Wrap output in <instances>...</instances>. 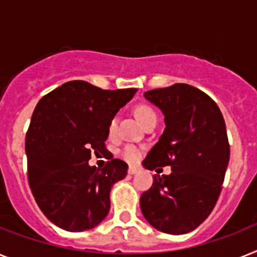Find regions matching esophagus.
Instances as JSON below:
<instances>
[{"mask_svg":"<svg viewBox=\"0 0 257 257\" xmlns=\"http://www.w3.org/2000/svg\"><path fill=\"white\" fill-rule=\"evenodd\" d=\"M136 173H139V169L136 168V166H129L128 174H131V176H135Z\"/></svg>","mask_w":257,"mask_h":257,"instance_id":"obj_1","label":"esophagus"}]
</instances>
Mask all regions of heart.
Masks as SVG:
<instances>
[{
    "mask_svg": "<svg viewBox=\"0 0 257 257\" xmlns=\"http://www.w3.org/2000/svg\"><path fill=\"white\" fill-rule=\"evenodd\" d=\"M136 113V117L139 118V121L141 122V124H145V122L149 120V118L152 117H156V112H154L153 109L150 107H148V105H139V107L136 108L135 110ZM114 128H116V118H112L109 122V132L113 133ZM121 156L124 160H126V161L129 162H135L137 161L140 158V156H141V153H140V149L137 147H135V145H126V147L122 149L121 152Z\"/></svg>",
    "mask_w": 257,
    "mask_h": 257,
    "instance_id": "1",
    "label": "heart"
}]
</instances>
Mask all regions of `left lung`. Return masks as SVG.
<instances>
[{
	"label": "left lung",
	"mask_w": 257,
	"mask_h": 257,
	"mask_svg": "<svg viewBox=\"0 0 257 257\" xmlns=\"http://www.w3.org/2000/svg\"><path fill=\"white\" fill-rule=\"evenodd\" d=\"M144 96L162 112L165 131L143 166H170L172 173L153 177L140 207L156 230L187 233L211 214L222 190L230 161L224 118L210 96L185 83Z\"/></svg>",
	"instance_id": "left-lung-1"
}]
</instances>
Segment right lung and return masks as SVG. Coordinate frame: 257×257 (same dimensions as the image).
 <instances>
[{"label":"right lung","mask_w":257,"mask_h":257,"mask_svg":"<svg viewBox=\"0 0 257 257\" xmlns=\"http://www.w3.org/2000/svg\"><path fill=\"white\" fill-rule=\"evenodd\" d=\"M136 92L72 80L37 104L25 144L27 176L35 202L55 226L81 232L108 215L110 189L125 178L128 165L112 157L99 169L88 161L92 152L107 150L110 120Z\"/></svg>","instance_id":"right-lung-1"}]
</instances>
